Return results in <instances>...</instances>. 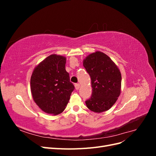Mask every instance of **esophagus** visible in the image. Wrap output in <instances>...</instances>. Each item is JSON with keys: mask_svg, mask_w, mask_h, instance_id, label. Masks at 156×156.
<instances>
[{"mask_svg": "<svg viewBox=\"0 0 156 156\" xmlns=\"http://www.w3.org/2000/svg\"><path fill=\"white\" fill-rule=\"evenodd\" d=\"M75 89H76V90H79V88H80V84L79 83L75 84Z\"/></svg>", "mask_w": 156, "mask_h": 156, "instance_id": "esophagus-1", "label": "esophagus"}]
</instances>
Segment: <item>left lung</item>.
Returning <instances> with one entry per match:
<instances>
[{"label": "left lung", "instance_id": "obj_1", "mask_svg": "<svg viewBox=\"0 0 156 156\" xmlns=\"http://www.w3.org/2000/svg\"><path fill=\"white\" fill-rule=\"evenodd\" d=\"M83 66L91 78L92 96L85 101L94 112L106 111L115 104L121 92L122 76L119 68L110 57L101 51L90 54Z\"/></svg>", "mask_w": 156, "mask_h": 156}]
</instances>
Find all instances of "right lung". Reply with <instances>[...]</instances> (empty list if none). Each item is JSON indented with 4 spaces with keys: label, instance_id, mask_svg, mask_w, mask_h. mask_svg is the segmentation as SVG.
<instances>
[{
    "label": "right lung",
    "instance_id": "1",
    "mask_svg": "<svg viewBox=\"0 0 156 156\" xmlns=\"http://www.w3.org/2000/svg\"><path fill=\"white\" fill-rule=\"evenodd\" d=\"M66 58L51 55L35 67L30 78L34 102L44 112L57 115L62 112L75 88L66 71Z\"/></svg>",
    "mask_w": 156,
    "mask_h": 156
}]
</instances>
